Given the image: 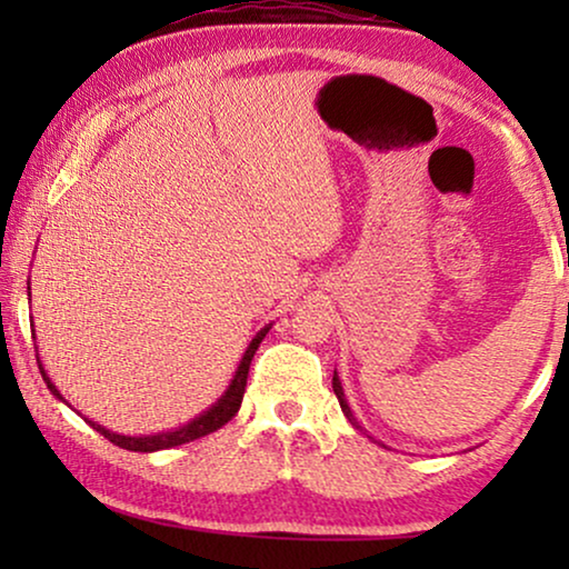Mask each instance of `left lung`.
Listing matches in <instances>:
<instances>
[{
  "label": "left lung",
  "instance_id": "1",
  "mask_svg": "<svg viewBox=\"0 0 569 569\" xmlns=\"http://www.w3.org/2000/svg\"><path fill=\"white\" fill-rule=\"evenodd\" d=\"M333 393H337V399H339V407H341V411H345V417L349 419V422H352V427H357V430L360 432H365V427L357 422V417H355V411H352V407H349L347 403V396H345V388H341V380H339V376H337V370H333ZM370 438V435H368ZM378 442V440H376Z\"/></svg>",
  "mask_w": 569,
  "mask_h": 569
}]
</instances>
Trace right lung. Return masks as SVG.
Segmentation results:
<instances>
[{
  "label": "right lung",
  "mask_w": 569,
  "mask_h": 569,
  "mask_svg": "<svg viewBox=\"0 0 569 569\" xmlns=\"http://www.w3.org/2000/svg\"><path fill=\"white\" fill-rule=\"evenodd\" d=\"M28 290H30V282H28ZM28 298H30V295H28ZM269 329H271V323L263 326V329L251 339V345H248L243 357H240V365H238L236 376H232V380H230L228 391H224V393L220 396V399H217L207 411H201L199 417H193L191 422L176 427V430L154 432V435H119V432L106 430L103 425L92 422V419H88V417H84V422H88L96 432L103 435V438L111 440L113 446L127 448V450H134V453H154V450L176 448V446H183V442H191V440L204 438V435H209V432H217L222 425H228L230 419L238 415L240 401H243V393H246L248 368H251V360H253L256 349H259L261 339L267 337ZM38 370H41V376H43V380H46V386H49V391H51L53 396H57L59 401H64V396L59 393V388L51 383L49 376H46V370H43V365H41V357H38Z\"/></svg>",
  "instance_id": "right-lung-1"
}]
</instances>
